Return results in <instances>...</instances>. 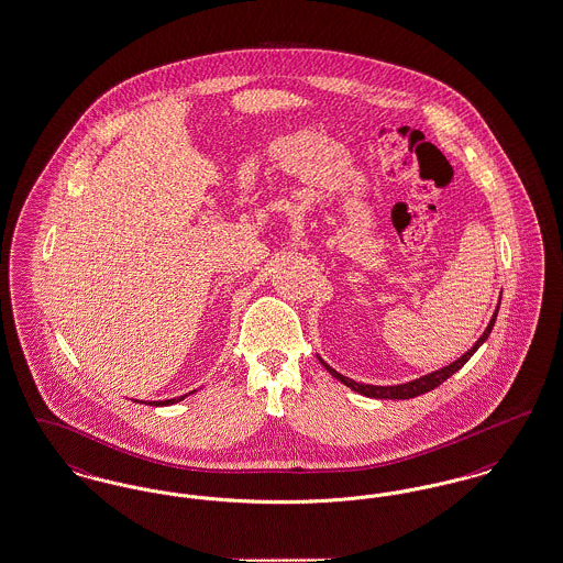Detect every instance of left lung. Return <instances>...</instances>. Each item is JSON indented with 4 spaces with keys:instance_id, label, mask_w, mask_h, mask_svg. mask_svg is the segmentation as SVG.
<instances>
[{
    "instance_id": "8db88e82",
    "label": "left lung",
    "mask_w": 563,
    "mask_h": 563,
    "mask_svg": "<svg viewBox=\"0 0 563 563\" xmlns=\"http://www.w3.org/2000/svg\"><path fill=\"white\" fill-rule=\"evenodd\" d=\"M498 308H500V303L496 306V312H494L492 321L487 324V329L483 331L482 338L475 342L473 349L468 350V352H464L457 361L450 363L448 367L437 369V372H432V374L429 375H422V377H418V379H413V382H407V384H397V386L361 384V382H354V379H350L346 375L338 374L335 369H331V367L322 361L321 356H319V361H321L322 365H324V369H327L329 374L333 375L335 379H340L342 384H346L349 388H352V390L358 393V395H365V397H372V399H413V397H420V395H424V393H430L432 388H437L439 384H443L450 375H454L457 369L464 367V363H466V361L477 352V349L482 346L483 342L489 338V333H492V329H494V322H496V317H498Z\"/></svg>"
}]
</instances>
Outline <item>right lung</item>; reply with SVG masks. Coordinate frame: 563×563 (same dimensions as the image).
Instances as JSON below:
<instances>
[{
    "label": "right lung",
    "mask_w": 563,
    "mask_h": 563,
    "mask_svg": "<svg viewBox=\"0 0 563 563\" xmlns=\"http://www.w3.org/2000/svg\"><path fill=\"white\" fill-rule=\"evenodd\" d=\"M191 393H194V390H191ZM191 393H189V395H191ZM186 397H188V395H184V397H177V399H168V401H150L147 405H158V407H161V405H173V402L184 401Z\"/></svg>",
    "instance_id": "obj_1"
}]
</instances>
